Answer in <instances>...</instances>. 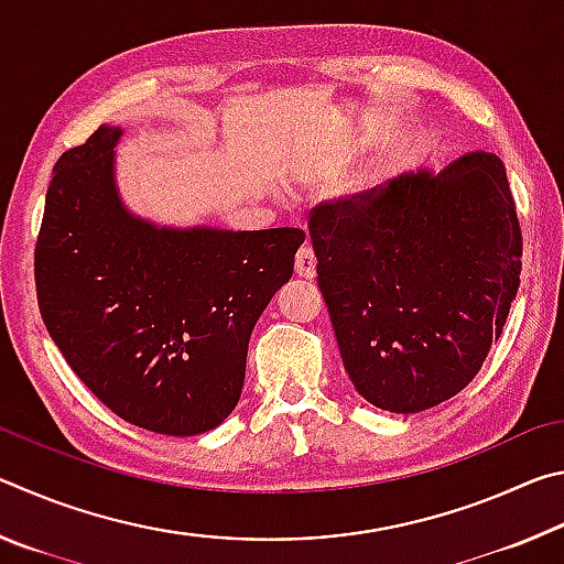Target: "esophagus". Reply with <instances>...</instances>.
Returning <instances> with one entry per match:
<instances>
[{
	"mask_svg": "<svg viewBox=\"0 0 564 564\" xmlns=\"http://www.w3.org/2000/svg\"><path fill=\"white\" fill-rule=\"evenodd\" d=\"M316 253H313L311 246H303L299 253H295V273L301 279H316Z\"/></svg>",
	"mask_w": 564,
	"mask_h": 564,
	"instance_id": "esophagus-1",
	"label": "esophagus"
}]
</instances>
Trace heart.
<instances>
[{
    "mask_svg": "<svg viewBox=\"0 0 564 564\" xmlns=\"http://www.w3.org/2000/svg\"><path fill=\"white\" fill-rule=\"evenodd\" d=\"M378 181H380V174H376V171H368V174H362V176H356V178L348 181L346 194L348 196H358V194H362V191L373 188Z\"/></svg>",
    "mask_w": 564,
    "mask_h": 564,
    "instance_id": "b5f03b06",
    "label": "heart"
}]
</instances>
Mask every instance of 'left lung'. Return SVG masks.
Masks as SVG:
<instances>
[{
  "label": "left lung",
  "instance_id": "1",
  "mask_svg": "<svg viewBox=\"0 0 564 564\" xmlns=\"http://www.w3.org/2000/svg\"><path fill=\"white\" fill-rule=\"evenodd\" d=\"M343 366L370 405L420 413L470 383L518 295L522 236L502 161L470 151L313 208Z\"/></svg>",
  "mask_w": 564,
  "mask_h": 564
}]
</instances>
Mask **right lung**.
Here are the masks:
<instances>
[{"instance_id": "add662e5", "label": "right lung", "mask_w": 564, "mask_h": 564, "mask_svg": "<svg viewBox=\"0 0 564 564\" xmlns=\"http://www.w3.org/2000/svg\"><path fill=\"white\" fill-rule=\"evenodd\" d=\"M119 127L56 161L34 251L56 348L119 417L161 435L221 425L241 398L256 321L293 275L301 228L156 226L123 206Z\"/></svg>"}]
</instances>
